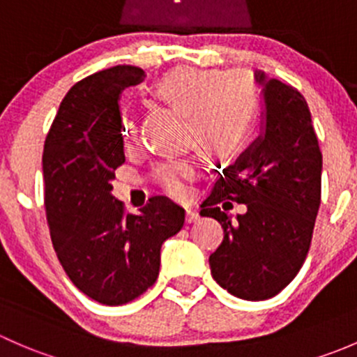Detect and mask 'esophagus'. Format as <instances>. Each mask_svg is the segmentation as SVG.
Masks as SVG:
<instances>
[{
  "instance_id": "1",
  "label": "esophagus",
  "mask_w": 357,
  "mask_h": 357,
  "mask_svg": "<svg viewBox=\"0 0 357 357\" xmlns=\"http://www.w3.org/2000/svg\"><path fill=\"white\" fill-rule=\"evenodd\" d=\"M185 219H186V222H190V225H192V222L199 221L200 214H199V212H197V211H192V208H186Z\"/></svg>"
}]
</instances>
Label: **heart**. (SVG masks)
I'll use <instances>...</instances> for the list:
<instances>
[{"mask_svg": "<svg viewBox=\"0 0 357 357\" xmlns=\"http://www.w3.org/2000/svg\"><path fill=\"white\" fill-rule=\"evenodd\" d=\"M153 93L158 100L186 115L185 138L211 160H226L240 152L254 126L257 93L238 72L219 74L181 67L165 74ZM124 143L136 142V124L129 115L121 119ZM197 176L195 158H178L153 169V183L167 195L183 199L188 181Z\"/></svg>", "mask_w": 357, "mask_h": 357, "instance_id": "obj_1", "label": "heart"}]
</instances>
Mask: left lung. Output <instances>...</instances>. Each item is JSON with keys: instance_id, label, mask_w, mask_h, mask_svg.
I'll list each match as a JSON object with an SVG mask.
<instances>
[{"instance_id": "obj_1", "label": "left lung", "mask_w": 357, "mask_h": 357, "mask_svg": "<svg viewBox=\"0 0 357 357\" xmlns=\"http://www.w3.org/2000/svg\"><path fill=\"white\" fill-rule=\"evenodd\" d=\"M261 135L233 165L219 172L200 215L214 218L225 238L208 257L212 278L231 295L266 301L280 294L305 261L321 202L323 157L304 96L262 70ZM225 199L248 205L229 218Z\"/></svg>"}]
</instances>
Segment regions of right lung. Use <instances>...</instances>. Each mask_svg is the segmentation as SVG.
<instances>
[{"instance_id":"right-lung-1","label":"right lung","mask_w":357,"mask_h":357,"mask_svg":"<svg viewBox=\"0 0 357 357\" xmlns=\"http://www.w3.org/2000/svg\"><path fill=\"white\" fill-rule=\"evenodd\" d=\"M139 67L115 66L75 82L45 142V207L53 247L70 282L105 305L135 301L155 283L160 247L185 225V208L153 197L126 214L112 195L126 162L122 91L139 84Z\"/></svg>"}]
</instances>
